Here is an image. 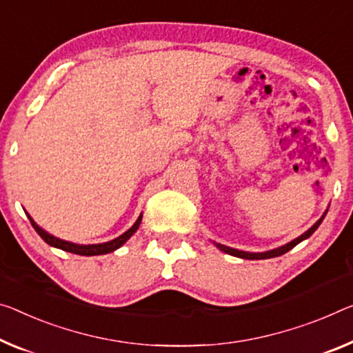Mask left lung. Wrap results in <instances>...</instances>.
Returning a JSON list of instances; mask_svg holds the SVG:
<instances>
[{"label":"left lung","mask_w":353,"mask_h":353,"mask_svg":"<svg viewBox=\"0 0 353 353\" xmlns=\"http://www.w3.org/2000/svg\"><path fill=\"white\" fill-rule=\"evenodd\" d=\"M325 214H327V211H325V213L322 214V218L319 219V221L316 222V224H314V225L311 227V229H309V230H306L305 233H303V235H300L298 238H295V240H292L290 243H287V245H284V246L276 248V249H271V251H267V252H246V251H238V249H233V248H229V246H224V245H221V243H214V245H216V248L221 249L222 252L230 254V256H233V257H240V259H248V260H262V259L279 257V256H283V254L289 252L292 248H295V246L298 245V243H301L303 240H306V238L311 236L312 233L317 230V227L322 224V221H323V218H325Z\"/></svg>","instance_id":"8db88e82"}]
</instances>
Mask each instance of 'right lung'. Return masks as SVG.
<instances>
[{
	"label": "right lung",
	"instance_id": "add662e5",
	"mask_svg": "<svg viewBox=\"0 0 353 353\" xmlns=\"http://www.w3.org/2000/svg\"><path fill=\"white\" fill-rule=\"evenodd\" d=\"M26 216H28V219L31 221V225L34 227V230L39 233V236L47 243V245H50L53 248H58V249H63V251H68V252H72V254H79V256H101V254H108V252L117 251L118 248H121L124 243H126L129 238H131L134 233L137 232L140 222H142V214H140L139 219L135 221V224L131 227V229L126 230L123 233V235H120L112 241L99 243V245H77V243L64 241V240H59V238H57V236L50 235V233L46 232L44 229H41V227L37 225L34 221H32V218L28 213H26Z\"/></svg>",
	"mask_w": 353,
	"mask_h": 353
}]
</instances>
